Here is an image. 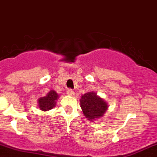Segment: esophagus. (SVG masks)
I'll use <instances>...</instances> for the list:
<instances>
[{
    "label": "esophagus",
    "mask_w": 157,
    "mask_h": 157,
    "mask_svg": "<svg viewBox=\"0 0 157 157\" xmlns=\"http://www.w3.org/2000/svg\"><path fill=\"white\" fill-rule=\"evenodd\" d=\"M67 94L69 95V96H73L75 93H74V91L72 89H68L67 91Z\"/></svg>",
    "instance_id": "34e87169"
}]
</instances>
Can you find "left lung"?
I'll return each mask as SVG.
<instances>
[{
    "mask_svg": "<svg viewBox=\"0 0 157 157\" xmlns=\"http://www.w3.org/2000/svg\"><path fill=\"white\" fill-rule=\"evenodd\" d=\"M80 103L84 116L90 122H93L103 117L109 106L103 98L94 91L82 94L80 99Z\"/></svg>",
    "mask_w": 157,
    "mask_h": 157,
    "instance_id": "8db88e82",
    "label": "left lung"
}]
</instances>
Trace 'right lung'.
Returning a JSON list of instances; mask_svg holds the SVG:
<instances>
[{
	"label": "right lung",
	"mask_w": 157,
	"mask_h": 157,
	"mask_svg": "<svg viewBox=\"0 0 157 157\" xmlns=\"http://www.w3.org/2000/svg\"><path fill=\"white\" fill-rule=\"evenodd\" d=\"M59 98V95L54 90H51L46 96L41 97L38 100V106L41 110L47 112L56 106V101Z\"/></svg>",
	"instance_id": "1"
}]
</instances>
